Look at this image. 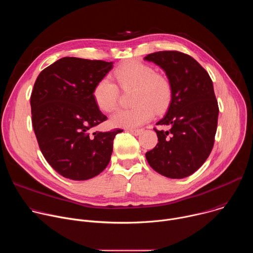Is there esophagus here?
Wrapping results in <instances>:
<instances>
[{"label": "esophagus", "mask_w": 253, "mask_h": 253, "mask_svg": "<svg viewBox=\"0 0 253 253\" xmlns=\"http://www.w3.org/2000/svg\"><path fill=\"white\" fill-rule=\"evenodd\" d=\"M130 133H132L133 135H140L142 132H143V129H130L129 130Z\"/></svg>", "instance_id": "1"}]
</instances>
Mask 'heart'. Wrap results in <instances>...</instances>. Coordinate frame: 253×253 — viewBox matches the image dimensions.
Listing matches in <instances>:
<instances>
[{"mask_svg":"<svg viewBox=\"0 0 253 253\" xmlns=\"http://www.w3.org/2000/svg\"><path fill=\"white\" fill-rule=\"evenodd\" d=\"M114 76L121 89L135 90L132 95L135 105L116 111L111 117L113 126L135 128L151 120L154 111L161 113L166 110L172 97V86L168 78L157 74L153 67L131 61L119 66ZM92 96L99 110L111 112L117 106L119 89L109 77H104L95 84Z\"/></svg>","mask_w":253,"mask_h":253,"instance_id":"1","label":"heart"}]
</instances>
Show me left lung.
Here are the masks:
<instances>
[{
	"label": "left lung",
	"instance_id": "8db88e82",
	"mask_svg": "<svg viewBox=\"0 0 253 253\" xmlns=\"http://www.w3.org/2000/svg\"><path fill=\"white\" fill-rule=\"evenodd\" d=\"M144 60L163 69L172 86L168 110L156 123L169 129L154 128L158 143L146 159L163 176L187 177L201 167L213 148L219 109L212 80L195 59L181 52H155Z\"/></svg>",
	"mask_w": 253,
	"mask_h": 253
}]
</instances>
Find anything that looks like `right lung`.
Instances as JSON below:
<instances>
[{
	"label": "right lung",
	"mask_w": 253,
	"mask_h": 253,
	"mask_svg": "<svg viewBox=\"0 0 253 253\" xmlns=\"http://www.w3.org/2000/svg\"><path fill=\"white\" fill-rule=\"evenodd\" d=\"M113 62L62 58L39 74L31 95L32 124L39 147L60 175L87 180L110 162L113 140L122 132L94 128L107 120L92 96Z\"/></svg>",
	"instance_id": "right-lung-1"
}]
</instances>
